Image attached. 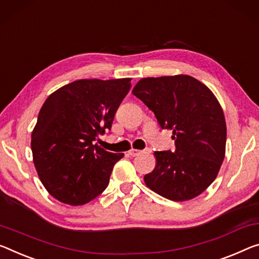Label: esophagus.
<instances>
[{
    "label": "esophagus",
    "instance_id": "34e87169",
    "mask_svg": "<svg viewBox=\"0 0 259 259\" xmlns=\"http://www.w3.org/2000/svg\"><path fill=\"white\" fill-rule=\"evenodd\" d=\"M142 153H143L142 150H139V149H131L130 152H128V154L131 155V156H139V155L142 154Z\"/></svg>",
    "mask_w": 259,
    "mask_h": 259
}]
</instances>
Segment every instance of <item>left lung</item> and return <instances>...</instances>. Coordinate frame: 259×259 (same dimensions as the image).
<instances>
[{
  "mask_svg": "<svg viewBox=\"0 0 259 259\" xmlns=\"http://www.w3.org/2000/svg\"><path fill=\"white\" fill-rule=\"evenodd\" d=\"M152 110L162 128L172 130L176 149L155 152L156 164L143 180L174 201L201 194L215 180L226 154L227 127L220 103L189 75L141 78L132 91Z\"/></svg>",
  "mask_w": 259,
  "mask_h": 259,
  "instance_id": "1",
  "label": "left lung"
}]
</instances>
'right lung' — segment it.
Instances as JSON below:
<instances>
[{"label": "right lung", "instance_id": "1", "mask_svg": "<svg viewBox=\"0 0 259 259\" xmlns=\"http://www.w3.org/2000/svg\"><path fill=\"white\" fill-rule=\"evenodd\" d=\"M131 79H77L42 104L31 149L39 180L57 200L84 205L109 185L113 165L124 154L107 152L94 141L111 130Z\"/></svg>", "mask_w": 259, "mask_h": 259}]
</instances>
